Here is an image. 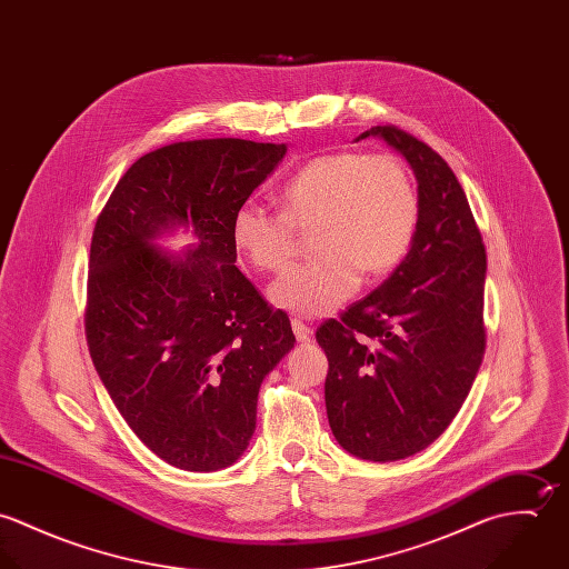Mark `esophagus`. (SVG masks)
Returning <instances> with one entry per match:
<instances>
[{"label": "esophagus", "instance_id": "obj_1", "mask_svg": "<svg viewBox=\"0 0 569 569\" xmlns=\"http://www.w3.org/2000/svg\"><path fill=\"white\" fill-rule=\"evenodd\" d=\"M291 328H293V332H296V339H298L300 343H307V341L311 339V328L305 325L302 320H291Z\"/></svg>", "mask_w": 569, "mask_h": 569}]
</instances>
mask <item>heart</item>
<instances>
[{"label":"heart","mask_w":569,"mask_h":569,"mask_svg":"<svg viewBox=\"0 0 569 569\" xmlns=\"http://www.w3.org/2000/svg\"><path fill=\"white\" fill-rule=\"evenodd\" d=\"M418 226V194L395 156L337 151L302 166L280 190V212L244 201L232 217V243L260 271H280L296 230L313 228L316 258L287 269L271 287L273 307L322 318L366 278L395 271Z\"/></svg>","instance_id":"obj_1"}]
</instances>
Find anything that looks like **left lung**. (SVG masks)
<instances>
[{"mask_svg":"<svg viewBox=\"0 0 569 569\" xmlns=\"http://www.w3.org/2000/svg\"><path fill=\"white\" fill-rule=\"evenodd\" d=\"M370 136L413 170L416 234L392 276L316 339L332 436L361 460L395 462L429 447L469 397L487 346V251L449 163L397 127L355 142Z\"/></svg>","mask_w":569,"mask_h":569,"instance_id":"8db88e82","label":"left lung"}]
</instances>
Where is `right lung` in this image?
<instances>
[{"label":"right lung","instance_id":"add662e5","mask_svg":"<svg viewBox=\"0 0 569 569\" xmlns=\"http://www.w3.org/2000/svg\"><path fill=\"white\" fill-rule=\"evenodd\" d=\"M287 144L237 138L168 144L133 163L89 251L84 330L96 372L136 436L170 467L234 465L256 429L262 379L293 348L239 271L232 217ZM177 229L193 244L168 252Z\"/></svg>","mask_w":569,"mask_h":569}]
</instances>
